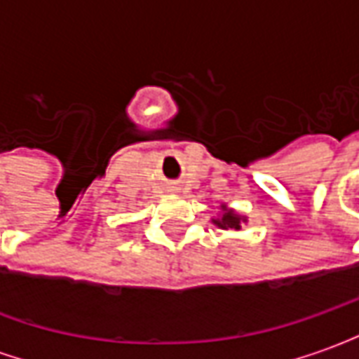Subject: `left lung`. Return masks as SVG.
I'll use <instances>...</instances> for the list:
<instances>
[{
    "label": "left lung",
    "mask_w": 359,
    "mask_h": 359,
    "mask_svg": "<svg viewBox=\"0 0 359 359\" xmlns=\"http://www.w3.org/2000/svg\"><path fill=\"white\" fill-rule=\"evenodd\" d=\"M221 229H241V217L238 215H234L233 211H225L223 213V217H221V221H215Z\"/></svg>",
    "instance_id": "1"
}]
</instances>
